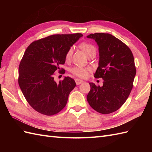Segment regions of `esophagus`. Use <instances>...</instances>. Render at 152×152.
<instances>
[{
	"mask_svg": "<svg viewBox=\"0 0 152 152\" xmlns=\"http://www.w3.org/2000/svg\"><path fill=\"white\" fill-rule=\"evenodd\" d=\"M75 83H76L77 85H80V84H82V83H83V82H84L83 80H82L79 79H76L75 80Z\"/></svg>",
	"mask_w": 152,
	"mask_h": 152,
	"instance_id": "34e87169",
	"label": "esophagus"
}]
</instances>
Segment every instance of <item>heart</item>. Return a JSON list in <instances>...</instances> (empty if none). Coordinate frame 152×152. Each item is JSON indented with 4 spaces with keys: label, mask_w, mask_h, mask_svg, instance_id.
<instances>
[{
    "label": "heart",
    "mask_w": 152,
    "mask_h": 152,
    "mask_svg": "<svg viewBox=\"0 0 152 152\" xmlns=\"http://www.w3.org/2000/svg\"><path fill=\"white\" fill-rule=\"evenodd\" d=\"M80 49L83 50L85 54L88 55L92 52H96V48L93 45L89 44L88 42H82L80 44ZM73 49L70 48L68 50V51L66 54V59H69L72 54ZM91 69L89 67H81V66H74L70 69V72L74 74L75 75L81 78H86L88 75L89 73L91 72Z\"/></svg>",
    "instance_id": "heart-1"
}]
</instances>
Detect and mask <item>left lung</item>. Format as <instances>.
Instances as JSON below:
<instances>
[{
    "label": "left lung",
    "mask_w": 152,
    "mask_h": 152,
    "mask_svg": "<svg viewBox=\"0 0 152 152\" xmlns=\"http://www.w3.org/2000/svg\"><path fill=\"white\" fill-rule=\"evenodd\" d=\"M87 37L94 39L99 48L98 67L94 77L104 80L102 87L90 82L87 100L100 113L114 112L126 102L132 89L136 73L133 54L125 44L111 34H91Z\"/></svg>",
    "instance_id": "left-lung-1"
}]
</instances>
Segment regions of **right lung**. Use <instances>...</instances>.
Returning a JSON list of instances; mask_svg holds the SVG:
<instances>
[{"mask_svg": "<svg viewBox=\"0 0 152 152\" xmlns=\"http://www.w3.org/2000/svg\"><path fill=\"white\" fill-rule=\"evenodd\" d=\"M83 35H53L32 42L19 66L18 84L25 99L37 112L53 115L65 107L68 96L76 86L65 77L57 83L54 74L66 60L68 50Z\"/></svg>", "mask_w": 152, "mask_h": 152, "instance_id": "right-lung-1", "label": "right lung"}]
</instances>
